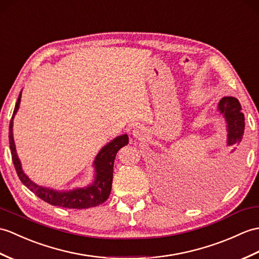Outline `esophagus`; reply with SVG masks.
Segmentation results:
<instances>
[{
  "instance_id": "obj_1",
  "label": "esophagus",
  "mask_w": 259,
  "mask_h": 259,
  "mask_svg": "<svg viewBox=\"0 0 259 259\" xmlns=\"http://www.w3.org/2000/svg\"><path fill=\"white\" fill-rule=\"evenodd\" d=\"M132 136L137 138V139L143 138L144 136H146V128L142 127V125H136L134 130H132Z\"/></svg>"
}]
</instances>
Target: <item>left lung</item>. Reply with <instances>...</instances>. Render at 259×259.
<instances>
[{"instance_id":"8db88e82","label":"left lung","mask_w":259,"mask_h":259,"mask_svg":"<svg viewBox=\"0 0 259 259\" xmlns=\"http://www.w3.org/2000/svg\"><path fill=\"white\" fill-rule=\"evenodd\" d=\"M218 111L223 115L226 121V146L232 148L231 152H234L236 146L242 141L245 130V117L242 112V106L235 97H223L219 101Z\"/></svg>"}]
</instances>
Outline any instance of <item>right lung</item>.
<instances>
[{
  "label": "right lung",
  "instance_id": "1",
  "mask_svg": "<svg viewBox=\"0 0 259 259\" xmlns=\"http://www.w3.org/2000/svg\"><path fill=\"white\" fill-rule=\"evenodd\" d=\"M22 92L17 98L16 105L13 111V116L10 121L9 139L10 149L12 153V160L15 166L17 176L21 182L31 190L35 195H37L41 200L52 204V205L65 207V208H89L100 205L107 201L111 192L112 177H113V162H115L117 152L122 147L127 146L129 142L128 135H121L115 139L108 142L105 147H102L98 154L94 160L95 177L92 184L85 188H76L69 191H57L51 188H45L33 182L22 169L21 161L17 157L15 142L13 138V119L16 115L21 104Z\"/></svg>",
  "mask_w": 259,
  "mask_h": 259
}]
</instances>
